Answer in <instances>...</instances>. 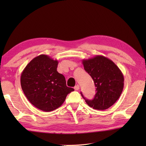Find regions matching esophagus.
I'll list each match as a JSON object with an SVG mask.
<instances>
[{
	"label": "esophagus",
	"mask_w": 146,
	"mask_h": 146,
	"mask_svg": "<svg viewBox=\"0 0 146 146\" xmlns=\"http://www.w3.org/2000/svg\"><path fill=\"white\" fill-rule=\"evenodd\" d=\"M74 89L75 90H78L80 89V86L78 85H76L75 87H74Z\"/></svg>",
	"instance_id": "34e87169"
}]
</instances>
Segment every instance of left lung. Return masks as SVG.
I'll list each match as a JSON object with an SVG mask.
<instances>
[{
  "instance_id": "8db88e82",
  "label": "left lung",
  "mask_w": 146,
  "mask_h": 146,
  "mask_svg": "<svg viewBox=\"0 0 146 146\" xmlns=\"http://www.w3.org/2000/svg\"><path fill=\"white\" fill-rule=\"evenodd\" d=\"M82 63L97 87L93 100L86 99L81 93L82 97L94 109H107L115 103L122 92L124 78L122 71L112 61L101 55L83 60Z\"/></svg>"
}]
</instances>
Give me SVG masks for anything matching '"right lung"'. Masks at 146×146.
Listing matches in <instances>:
<instances>
[{
  "label": "right lung",
  "mask_w": 146,
  "mask_h": 146,
  "mask_svg": "<svg viewBox=\"0 0 146 146\" xmlns=\"http://www.w3.org/2000/svg\"><path fill=\"white\" fill-rule=\"evenodd\" d=\"M58 60L41 54L27 64L21 76V85L31 104L44 111H50L64 103L66 96L74 91L68 87L66 80L57 71Z\"/></svg>",
  "instance_id": "add662e5"
}]
</instances>
